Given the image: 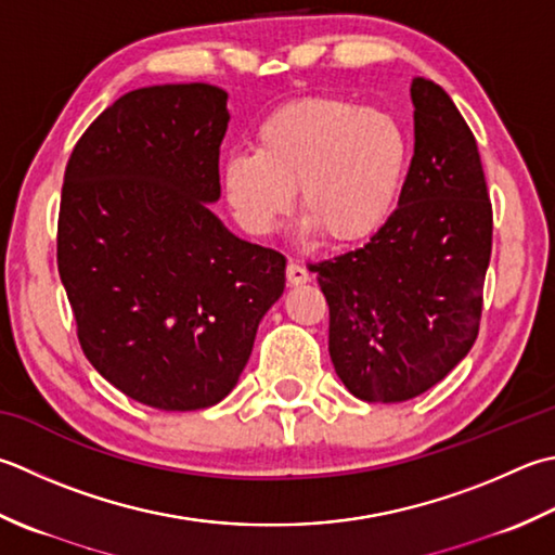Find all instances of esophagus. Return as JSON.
I'll use <instances>...</instances> for the list:
<instances>
[{
  "mask_svg": "<svg viewBox=\"0 0 555 555\" xmlns=\"http://www.w3.org/2000/svg\"><path fill=\"white\" fill-rule=\"evenodd\" d=\"M286 279H288L291 286H302V284H308V281H310V271L302 267L300 262H296V259H291L288 267H286Z\"/></svg>",
  "mask_w": 555,
  "mask_h": 555,
  "instance_id": "34e87169",
  "label": "esophagus"
}]
</instances>
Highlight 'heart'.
Here are the masks:
<instances>
[{
    "label": "heart",
    "mask_w": 555,
    "mask_h": 555,
    "mask_svg": "<svg viewBox=\"0 0 555 555\" xmlns=\"http://www.w3.org/2000/svg\"><path fill=\"white\" fill-rule=\"evenodd\" d=\"M409 163L411 139L392 113L318 95L267 115L255 151H231L221 160V184L249 233H274L298 188L302 228L353 245L392 219Z\"/></svg>",
    "instance_id": "b5f03b06"
}]
</instances>
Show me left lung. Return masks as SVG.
<instances>
[{
    "label": "left lung",
    "instance_id": "8db88e82",
    "mask_svg": "<svg viewBox=\"0 0 555 555\" xmlns=\"http://www.w3.org/2000/svg\"><path fill=\"white\" fill-rule=\"evenodd\" d=\"M414 158L397 209L363 247L312 264L330 356L363 401H406L448 375L479 334L493 211L472 129L436 81H411Z\"/></svg>",
    "mask_w": 555,
    "mask_h": 555
}]
</instances>
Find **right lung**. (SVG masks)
Returning <instances> with one entry per match:
<instances>
[{
	"label": "right lung",
	"instance_id": "obj_1",
	"mask_svg": "<svg viewBox=\"0 0 555 555\" xmlns=\"http://www.w3.org/2000/svg\"><path fill=\"white\" fill-rule=\"evenodd\" d=\"M225 103L211 83L129 91L64 170L57 267L81 349L119 392L160 411L228 397L286 288V257L209 206L221 199Z\"/></svg>",
	"mask_w": 555,
	"mask_h": 555
}]
</instances>
